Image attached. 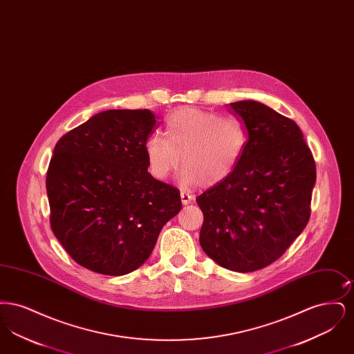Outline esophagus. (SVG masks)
Instances as JSON below:
<instances>
[{
	"label": "esophagus",
	"mask_w": 354,
	"mask_h": 354,
	"mask_svg": "<svg viewBox=\"0 0 354 354\" xmlns=\"http://www.w3.org/2000/svg\"><path fill=\"white\" fill-rule=\"evenodd\" d=\"M180 199H182V203L185 205V204H189V203L194 201V195H191V194H188L185 191H182L180 192Z\"/></svg>",
	"instance_id": "34e87169"
}]
</instances>
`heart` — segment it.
I'll list each match as a JSON object with an SVG mask.
<instances>
[{"label":"heart","instance_id":"heart-1","mask_svg":"<svg viewBox=\"0 0 354 354\" xmlns=\"http://www.w3.org/2000/svg\"><path fill=\"white\" fill-rule=\"evenodd\" d=\"M166 139L152 135L145 146L153 178L167 179L183 165L182 182L215 185L236 169L244 147L245 131L235 117H219L196 107H182L165 120Z\"/></svg>","mask_w":354,"mask_h":354}]
</instances>
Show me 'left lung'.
Here are the masks:
<instances>
[{"mask_svg": "<svg viewBox=\"0 0 354 354\" xmlns=\"http://www.w3.org/2000/svg\"><path fill=\"white\" fill-rule=\"evenodd\" d=\"M230 104L248 139L234 172L196 198L199 241L220 267L245 273L268 267L303 232L316 165L296 122L260 102Z\"/></svg>", "mask_w": 354, "mask_h": 354, "instance_id": "left-lung-1", "label": "left lung"}]
</instances>
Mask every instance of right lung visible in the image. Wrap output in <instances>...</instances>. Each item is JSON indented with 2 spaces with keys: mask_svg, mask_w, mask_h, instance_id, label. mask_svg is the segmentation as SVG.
Segmentation results:
<instances>
[{
  "mask_svg": "<svg viewBox=\"0 0 354 354\" xmlns=\"http://www.w3.org/2000/svg\"><path fill=\"white\" fill-rule=\"evenodd\" d=\"M155 127L150 110H107L54 147L46 175L51 230L87 270L122 276L139 268L182 208L179 189L147 171L145 146Z\"/></svg>",
  "mask_w": 354,
  "mask_h": 354,
  "instance_id": "right-lung-1",
  "label": "right lung"
}]
</instances>
